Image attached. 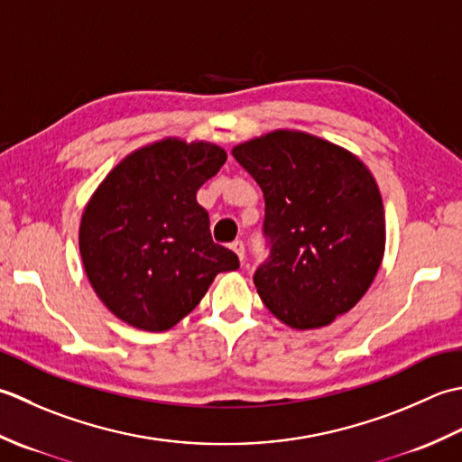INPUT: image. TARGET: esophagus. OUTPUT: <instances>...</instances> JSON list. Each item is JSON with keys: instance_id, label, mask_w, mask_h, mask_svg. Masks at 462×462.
Returning <instances> with one entry per match:
<instances>
[{"instance_id": "1", "label": "esophagus", "mask_w": 462, "mask_h": 462, "mask_svg": "<svg viewBox=\"0 0 462 462\" xmlns=\"http://www.w3.org/2000/svg\"><path fill=\"white\" fill-rule=\"evenodd\" d=\"M229 247L235 251V255H237L239 257V261H243L245 259V245H243V241H233L231 245H229Z\"/></svg>"}]
</instances>
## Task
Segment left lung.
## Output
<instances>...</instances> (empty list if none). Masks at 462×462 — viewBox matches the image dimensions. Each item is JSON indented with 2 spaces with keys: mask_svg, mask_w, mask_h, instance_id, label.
<instances>
[{
  "mask_svg": "<svg viewBox=\"0 0 462 462\" xmlns=\"http://www.w3.org/2000/svg\"><path fill=\"white\" fill-rule=\"evenodd\" d=\"M265 197L269 259L263 303L305 331L331 325L371 287L384 255V209L373 173L331 141L277 129L233 147Z\"/></svg>",
  "mask_w": 462,
  "mask_h": 462,
  "instance_id": "obj_1",
  "label": "left lung"
}]
</instances>
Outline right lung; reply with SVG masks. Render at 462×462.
<instances>
[{"mask_svg": "<svg viewBox=\"0 0 462 462\" xmlns=\"http://www.w3.org/2000/svg\"><path fill=\"white\" fill-rule=\"evenodd\" d=\"M227 153L207 141L167 137L129 153L91 195L79 253L101 303L141 331H167L199 305L239 259L213 243L199 187Z\"/></svg>", "mask_w": 462, "mask_h": 462, "instance_id": "add662e5", "label": "right lung"}]
</instances>
